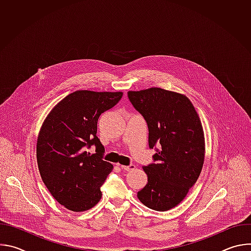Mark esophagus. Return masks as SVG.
Listing matches in <instances>:
<instances>
[{
  "label": "esophagus",
  "mask_w": 251,
  "mask_h": 251,
  "mask_svg": "<svg viewBox=\"0 0 251 251\" xmlns=\"http://www.w3.org/2000/svg\"><path fill=\"white\" fill-rule=\"evenodd\" d=\"M117 166H119L122 170L124 171H131V170H134L136 168L135 165H130V166H123V165H120V164H117Z\"/></svg>",
  "instance_id": "obj_1"
}]
</instances>
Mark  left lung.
<instances>
[{
    "instance_id": "8db88e82",
    "label": "left lung",
    "mask_w": 251,
    "mask_h": 251,
    "mask_svg": "<svg viewBox=\"0 0 251 251\" xmlns=\"http://www.w3.org/2000/svg\"><path fill=\"white\" fill-rule=\"evenodd\" d=\"M135 108L149 128V146H160L156 163L144 166L148 183L137 193L146 206L166 211L180 203L201 175L205 153L201 119L182 93L151 87L128 91Z\"/></svg>"
}]
</instances>
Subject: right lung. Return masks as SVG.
Instances as JSON below:
<instances>
[{
  "label": "right lung",
  "mask_w": 251,
  "mask_h": 251,
  "mask_svg": "<svg viewBox=\"0 0 251 251\" xmlns=\"http://www.w3.org/2000/svg\"><path fill=\"white\" fill-rule=\"evenodd\" d=\"M123 92L77 90L61 99L46 117L37 140L42 180L65 208L85 211L98 203L101 185L113 166L102 160L96 136L99 116L114 107ZM97 146L91 154L86 149Z\"/></svg>",
  "instance_id": "obj_1"
}]
</instances>
